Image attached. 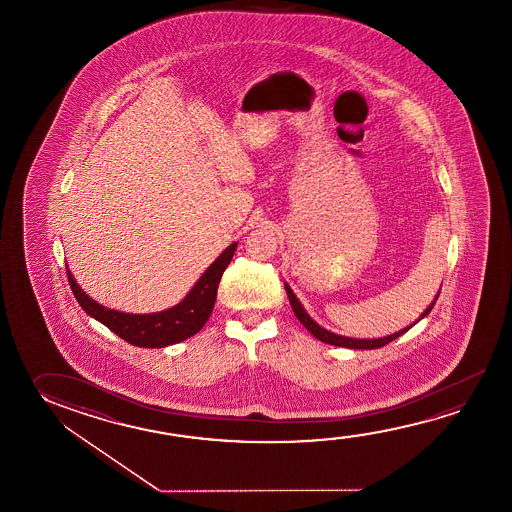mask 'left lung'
I'll use <instances>...</instances> for the list:
<instances>
[{"instance_id":"obj_1","label":"left lung","mask_w":512,"mask_h":512,"mask_svg":"<svg viewBox=\"0 0 512 512\" xmlns=\"http://www.w3.org/2000/svg\"><path fill=\"white\" fill-rule=\"evenodd\" d=\"M285 293L289 296V303H291V307H293L294 316L300 319V323H302L303 327L307 328L310 334L316 337V339H319V341L332 344V346H344V348H352V350H375V348H382V346H386L387 343H391L396 337L402 336V334H405V332L414 325V323H412L411 327L402 328V330L396 332V334L378 337V339H353V337L337 336V334L330 332L327 328L319 327L318 323L310 318L309 314H307V310L303 309L302 303L296 298V294L293 293V289L287 284H285ZM437 296H439V294H437ZM437 296L434 298V302L428 305L427 310L419 316V319L425 318L428 312L432 310V307L436 305ZM418 321H416V323H418Z\"/></svg>"}]
</instances>
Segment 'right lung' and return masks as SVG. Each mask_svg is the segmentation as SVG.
<instances>
[{
  "label": "right lung",
  "mask_w": 512,
  "mask_h": 512,
  "mask_svg": "<svg viewBox=\"0 0 512 512\" xmlns=\"http://www.w3.org/2000/svg\"><path fill=\"white\" fill-rule=\"evenodd\" d=\"M235 248L237 243L230 244L227 250L210 264L182 302L171 309L153 314H126L119 310L107 309L94 302L93 298H89L80 289L68 266L66 271L76 302L80 303V307L91 318L98 319L116 336L125 339L126 343L141 348H164L169 344L182 343L187 337L198 334L207 323L218 296L219 280L234 257Z\"/></svg>",
  "instance_id": "obj_1"
}]
</instances>
